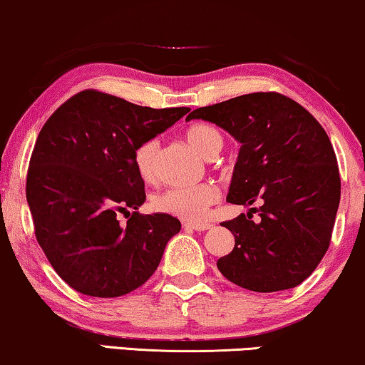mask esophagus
Masks as SVG:
<instances>
[{"label": "esophagus", "mask_w": 365, "mask_h": 365, "mask_svg": "<svg viewBox=\"0 0 365 365\" xmlns=\"http://www.w3.org/2000/svg\"><path fill=\"white\" fill-rule=\"evenodd\" d=\"M185 228H192L195 232H207V230L212 228L210 223H185Z\"/></svg>", "instance_id": "esophagus-1"}]
</instances>
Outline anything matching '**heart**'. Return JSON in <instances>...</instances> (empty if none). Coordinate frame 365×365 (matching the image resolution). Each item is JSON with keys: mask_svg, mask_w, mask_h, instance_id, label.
I'll use <instances>...</instances> for the list:
<instances>
[{"mask_svg": "<svg viewBox=\"0 0 365 365\" xmlns=\"http://www.w3.org/2000/svg\"><path fill=\"white\" fill-rule=\"evenodd\" d=\"M185 138L200 155L212 158L222 150L223 138L215 127L208 124H193L185 132ZM160 142L157 138H147L138 143L133 152V163L145 182L157 178V158ZM220 188L212 182L193 185V187L167 188L157 193L152 200L153 208L160 213L172 215L185 222H202L207 217L210 207L218 203Z\"/></svg>", "mask_w": 365, "mask_h": 365, "instance_id": "heart-1", "label": "heart"}]
</instances>
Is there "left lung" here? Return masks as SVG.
Instances as JSON below:
<instances>
[{
  "label": "left lung",
  "mask_w": 365,
  "mask_h": 365,
  "mask_svg": "<svg viewBox=\"0 0 365 365\" xmlns=\"http://www.w3.org/2000/svg\"><path fill=\"white\" fill-rule=\"evenodd\" d=\"M187 119H203L241 143L228 202L259 203L223 222L235 248L217 261L225 278L256 292L289 289L309 278L331 245L341 200L332 143L301 104L279 92H253L200 107Z\"/></svg>",
  "instance_id": "8db88e82"
}]
</instances>
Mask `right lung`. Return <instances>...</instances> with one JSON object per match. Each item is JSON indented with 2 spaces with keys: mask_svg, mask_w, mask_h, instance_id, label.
<instances>
[{
  "mask_svg": "<svg viewBox=\"0 0 365 365\" xmlns=\"http://www.w3.org/2000/svg\"><path fill=\"white\" fill-rule=\"evenodd\" d=\"M188 110L152 109L86 89L46 120L31 153L26 198L36 240L73 289L119 297L155 273L182 225L172 215L137 212L145 183L133 152ZM119 212L128 215L125 225Z\"/></svg>",
  "mask_w": 365,
  "mask_h": 365,
  "instance_id": "right-lung-1",
  "label": "right lung"
}]
</instances>
